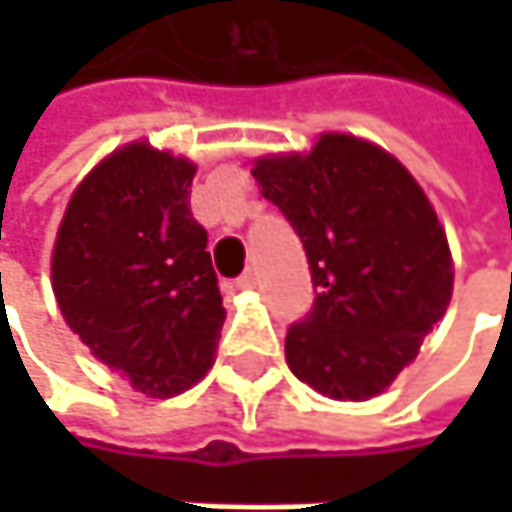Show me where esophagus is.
Returning <instances> with one entry per match:
<instances>
[{
    "label": "esophagus",
    "instance_id": "esophagus-1",
    "mask_svg": "<svg viewBox=\"0 0 512 512\" xmlns=\"http://www.w3.org/2000/svg\"><path fill=\"white\" fill-rule=\"evenodd\" d=\"M237 287H240V290H255V287H257V272H255V269L243 272V275L237 278Z\"/></svg>",
    "mask_w": 512,
    "mask_h": 512
}]
</instances>
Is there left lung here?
Wrapping results in <instances>:
<instances>
[{
  "instance_id": "8db88e82",
  "label": "left lung",
  "mask_w": 512,
  "mask_h": 512,
  "mask_svg": "<svg viewBox=\"0 0 512 512\" xmlns=\"http://www.w3.org/2000/svg\"><path fill=\"white\" fill-rule=\"evenodd\" d=\"M252 174L302 240L317 293L287 329L290 370L335 400L376 397L451 302V252L427 195L394 156L338 133L308 156L257 159Z\"/></svg>"
}]
</instances>
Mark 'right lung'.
<instances>
[{
    "label": "right lung",
    "mask_w": 512,
    "mask_h": 512,
    "mask_svg": "<svg viewBox=\"0 0 512 512\" xmlns=\"http://www.w3.org/2000/svg\"><path fill=\"white\" fill-rule=\"evenodd\" d=\"M192 177V162L148 145L115 151L73 192L52 252L67 326L148 397L195 385L225 323Z\"/></svg>",
    "instance_id": "1"
}]
</instances>
